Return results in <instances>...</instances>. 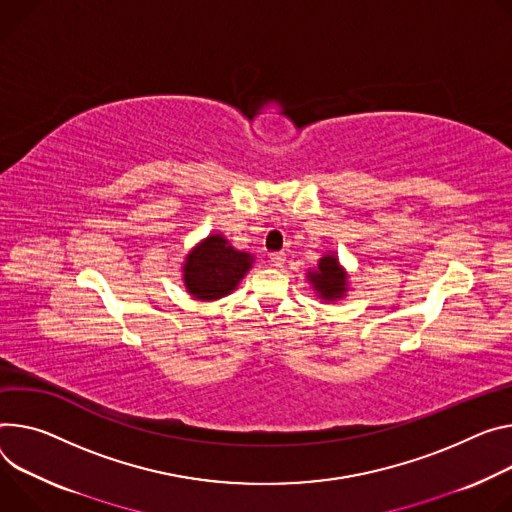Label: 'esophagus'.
<instances>
[{
	"label": "esophagus",
	"instance_id": "34e87169",
	"mask_svg": "<svg viewBox=\"0 0 512 512\" xmlns=\"http://www.w3.org/2000/svg\"><path fill=\"white\" fill-rule=\"evenodd\" d=\"M271 265L273 267H282L286 263V255L284 253H271Z\"/></svg>",
	"mask_w": 512,
	"mask_h": 512
}]
</instances>
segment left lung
<instances>
[{
	"label": "left lung",
	"instance_id": "1",
	"mask_svg": "<svg viewBox=\"0 0 512 512\" xmlns=\"http://www.w3.org/2000/svg\"><path fill=\"white\" fill-rule=\"evenodd\" d=\"M306 280L322 302L343 300L349 292V273L341 265L339 255L335 251L324 253L318 259L316 267L306 271Z\"/></svg>",
	"mask_w": 512,
	"mask_h": 512
}]
</instances>
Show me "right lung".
I'll use <instances>...</instances> for the list:
<instances>
[{
	"mask_svg": "<svg viewBox=\"0 0 512 512\" xmlns=\"http://www.w3.org/2000/svg\"><path fill=\"white\" fill-rule=\"evenodd\" d=\"M255 263V255L239 251L222 235L212 232L181 263V280L194 300L214 302L235 292Z\"/></svg>",
	"mask_w": 512,
	"mask_h": 512,
	"instance_id": "obj_1",
	"label": "right lung"
}]
</instances>
